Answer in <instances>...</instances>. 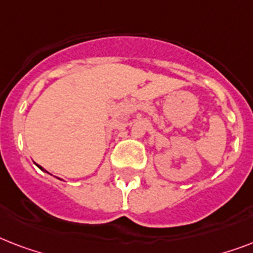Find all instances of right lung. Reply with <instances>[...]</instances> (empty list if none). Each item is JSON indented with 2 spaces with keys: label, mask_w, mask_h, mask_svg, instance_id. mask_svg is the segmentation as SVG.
Returning a JSON list of instances; mask_svg holds the SVG:
<instances>
[{
  "label": "right lung",
  "mask_w": 253,
  "mask_h": 253,
  "mask_svg": "<svg viewBox=\"0 0 253 253\" xmlns=\"http://www.w3.org/2000/svg\"><path fill=\"white\" fill-rule=\"evenodd\" d=\"M38 167H39V166H38ZM39 168H41V169H43V168H42V167H39Z\"/></svg>",
  "instance_id": "1"
}]
</instances>
